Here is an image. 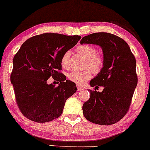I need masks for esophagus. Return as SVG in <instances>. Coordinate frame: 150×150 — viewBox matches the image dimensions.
<instances>
[{
  "mask_svg": "<svg viewBox=\"0 0 150 150\" xmlns=\"http://www.w3.org/2000/svg\"><path fill=\"white\" fill-rule=\"evenodd\" d=\"M77 90H78V92H80V91H81V90H83V87H81V86H80V85H77Z\"/></svg>",
  "mask_w": 150,
  "mask_h": 150,
  "instance_id": "1",
  "label": "esophagus"
}]
</instances>
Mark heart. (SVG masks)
<instances>
[{"label": "heart", "instance_id": "obj_1", "mask_svg": "<svg viewBox=\"0 0 150 150\" xmlns=\"http://www.w3.org/2000/svg\"><path fill=\"white\" fill-rule=\"evenodd\" d=\"M78 53L85 58V66L89 67L93 72L98 73L103 65V59L100 55L96 54V50L94 47L89 45H81L76 49ZM69 52H66L62 56L61 63L62 67L67 68L69 66ZM92 77V73L89 69L84 71L74 70L68 74V79L78 85H82Z\"/></svg>", "mask_w": 150, "mask_h": 150}]
</instances>
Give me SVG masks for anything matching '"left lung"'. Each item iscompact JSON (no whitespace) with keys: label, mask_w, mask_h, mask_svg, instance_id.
Instances as JSON below:
<instances>
[{"label":"left lung","mask_w":150,"mask_h":150,"mask_svg":"<svg viewBox=\"0 0 150 150\" xmlns=\"http://www.w3.org/2000/svg\"><path fill=\"white\" fill-rule=\"evenodd\" d=\"M80 43L100 46L103 54L102 69L89 82L91 87H103V90L88 89L90 98L83 104V115L98 125L116 123L127 112L137 85L134 56L125 40L110 33L89 34Z\"/></svg>","instance_id":"1"}]
</instances>
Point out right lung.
<instances>
[{
    "instance_id": "obj_1",
    "label": "right lung",
    "mask_w": 150,
    "mask_h": 150,
    "mask_svg": "<svg viewBox=\"0 0 150 150\" xmlns=\"http://www.w3.org/2000/svg\"><path fill=\"white\" fill-rule=\"evenodd\" d=\"M81 36L45 33L27 40L13 59L11 83L22 114L37 122H46L63 113L65 101L76 92L74 83L59 72L64 53L75 46ZM60 77L57 87L50 77Z\"/></svg>"
}]
</instances>
